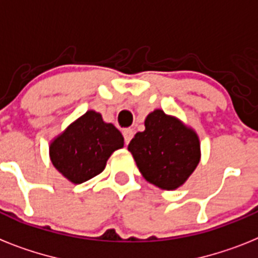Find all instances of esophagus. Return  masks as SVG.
Segmentation results:
<instances>
[{"instance_id": "34e87169", "label": "esophagus", "mask_w": 258, "mask_h": 258, "mask_svg": "<svg viewBox=\"0 0 258 258\" xmlns=\"http://www.w3.org/2000/svg\"><path fill=\"white\" fill-rule=\"evenodd\" d=\"M134 134H135L134 128H125L124 131H123V135H124V140H125V143H127V144H128V143L131 142V139L134 138Z\"/></svg>"}]
</instances>
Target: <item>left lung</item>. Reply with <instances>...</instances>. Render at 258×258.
<instances>
[{"mask_svg": "<svg viewBox=\"0 0 258 258\" xmlns=\"http://www.w3.org/2000/svg\"><path fill=\"white\" fill-rule=\"evenodd\" d=\"M144 124L146 130L130 142L128 151L147 181L161 189H177L198 165V136L162 110L151 112Z\"/></svg>", "mask_w": 258, "mask_h": 258, "instance_id": "left-lung-1", "label": "left lung"}]
</instances>
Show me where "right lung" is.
<instances>
[{"instance_id": "right-lung-1", "label": "right lung", "mask_w": 258, "mask_h": 258, "mask_svg": "<svg viewBox=\"0 0 258 258\" xmlns=\"http://www.w3.org/2000/svg\"><path fill=\"white\" fill-rule=\"evenodd\" d=\"M122 147L124 139L120 131L90 110L53 140L49 156L62 176L73 183H82L102 172L111 153Z\"/></svg>"}]
</instances>
